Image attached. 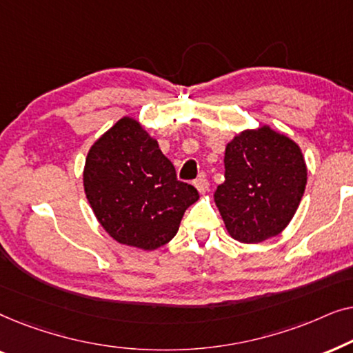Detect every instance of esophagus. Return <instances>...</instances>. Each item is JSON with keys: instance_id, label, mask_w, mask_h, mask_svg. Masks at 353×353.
<instances>
[{"instance_id": "esophagus-1", "label": "esophagus", "mask_w": 353, "mask_h": 353, "mask_svg": "<svg viewBox=\"0 0 353 353\" xmlns=\"http://www.w3.org/2000/svg\"><path fill=\"white\" fill-rule=\"evenodd\" d=\"M194 186H196V190L201 192V194H205V192L209 191V181H207L205 175H199V178L194 181Z\"/></svg>"}]
</instances>
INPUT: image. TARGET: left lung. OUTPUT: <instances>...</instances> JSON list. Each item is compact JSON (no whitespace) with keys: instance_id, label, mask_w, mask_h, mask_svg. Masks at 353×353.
<instances>
[{"instance_id":"left-lung-1","label":"left lung","mask_w":353,"mask_h":353,"mask_svg":"<svg viewBox=\"0 0 353 353\" xmlns=\"http://www.w3.org/2000/svg\"><path fill=\"white\" fill-rule=\"evenodd\" d=\"M307 185V165L296 141L268 125L244 130L225 149V181L214 199L230 236L255 244L281 233Z\"/></svg>"}]
</instances>
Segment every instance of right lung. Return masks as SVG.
Wrapping results in <instances>:
<instances>
[{
    "mask_svg": "<svg viewBox=\"0 0 353 353\" xmlns=\"http://www.w3.org/2000/svg\"><path fill=\"white\" fill-rule=\"evenodd\" d=\"M83 188L110 238L143 250L172 241L185 210L199 199L194 186L176 180L157 139L132 117L120 119L90 148Z\"/></svg>",
    "mask_w": 353,
    "mask_h": 353,
    "instance_id": "right-lung-1",
    "label": "right lung"
}]
</instances>
